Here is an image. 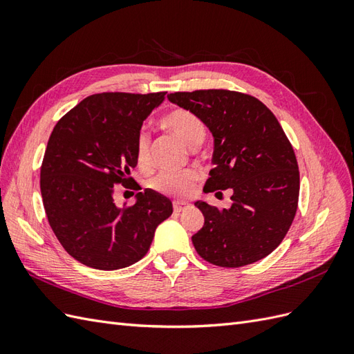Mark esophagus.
Segmentation results:
<instances>
[{"label":"esophagus","mask_w":354,"mask_h":354,"mask_svg":"<svg viewBox=\"0 0 354 354\" xmlns=\"http://www.w3.org/2000/svg\"><path fill=\"white\" fill-rule=\"evenodd\" d=\"M187 208H189V203H187V202L176 201V202L173 203V209H174V212H181V211H185V209H187Z\"/></svg>","instance_id":"obj_1"}]
</instances>
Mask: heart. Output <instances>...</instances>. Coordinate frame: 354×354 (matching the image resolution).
Here are the masks:
<instances>
[{"mask_svg":"<svg viewBox=\"0 0 354 354\" xmlns=\"http://www.w3.org/2000/svg\"><path fill=\"white\" fill-rule=\"evenodd\" d=\"M160 125L190 147L199 145L205 136V125L201 118L183 108H176L167 112L160 118ZM149 146H151L149 136L142 131L136 138V158L138 165L143 168L151 162ZM198 178V171L192 168L177 171V173H160L152 180V187L162 195L185 196L194 189Z\"/></svg>","mask_w":354,"mask_h":354,"instance_id":"obj_1","label":"heart"}]
</instances>
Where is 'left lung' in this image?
Listing matches in <instances>:
<instances>
[{"label": "left lung", "mask_w": 354, "mask_h": 354, "mask_svg": "<svg viewBox=\"0 0 354 354\" xmlns=\"http://www.w3.org/2000/svg\"><path fill=\"white\" fill-rule=\"evenodd\" d=\"M168 100L198 115L214 136V168L203 192L233 190L227 209L195 203L205 217L192 236L196 252L233 269L264 259L286 236L299 195L297 158L279 121L259 99L238 91H177Z\"/></svg>", "instance_id": "left-lung-1"}]
</instances>
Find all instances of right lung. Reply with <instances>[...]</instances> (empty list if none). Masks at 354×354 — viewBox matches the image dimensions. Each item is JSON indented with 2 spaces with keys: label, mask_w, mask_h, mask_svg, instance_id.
I'll use <instances>...</instances> for the list:
<instances>
[{
  "label": "right lung",
  "mask_w": 354,
  "mask_h": 354,
  "mask_svg": "<svg viewBox=\"0 0 354 354\" xmlns=\"http://www.w3.org/2000/svg\"><path fill=\"white\" fill-rule=\"evenodd\" d=\"M164 97L165 91L93 94L53 128L39 180L46 216L65 251L93 269L142 260L173 214L171 201L151 189L138 192L134 205L113 201V186L134 181L136 138Z\"/></svg>",
  "instance_id": "add662e5"
}]
</instances>
